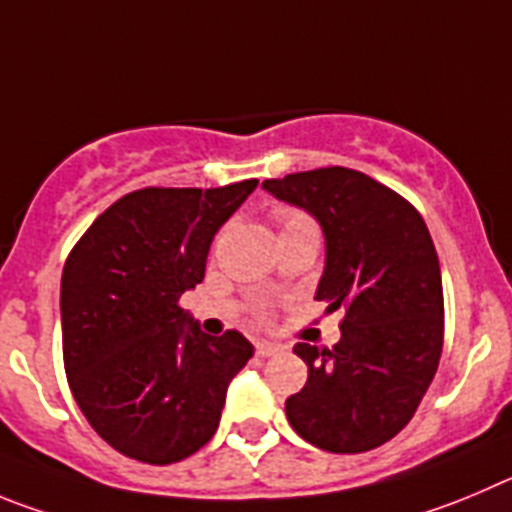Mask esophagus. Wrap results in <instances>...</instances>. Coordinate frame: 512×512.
Returning a JSON list of instances; mask_svg holds the SVG:
<instances>
[{"label":"esophagus","instance_id":"34e87169","mask_svg":"<svg viewBox=\"0 0 512 512\" xmlns=\"http://www.w3.org/2000/svg\"><path fill=\"white\" fill-rule=\"evenodd\" d=\"M283 351V346L280 343H272V341H257L255 343V353L260 358H270V356H278V353Z\"/></svg>","mask_w":512,"mask_h":512}]
</instances>
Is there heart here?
<instances>
[{
	"mask_svg": "<svg viewBox=\"0 0 512 512\" xmlns=\"http://www.w3.org/2000/svg\"><path fill=\"white\" fill-rule=\"evenodd\" d=\"M278 219H280V237H283V234H295V232L318 234V227H315L313 219H310L305 212H300V209H283V212L278 214Z\"/></svg>",
	"mask_w": 512,
	"mask_h": 512,
	"instance_id": "obj_1",
	"label": "heart"
}]
</instances>
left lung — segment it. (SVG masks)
<instances>
[{"instance_id":"8db88e82","label":"left lung","mask_w":512,"mask_h":512,"mask_svg":"<svg viewBox=\"0 0 512 512\" xmlns=\"http://www.w3.org/2000/svg\"><path fill=\"white\" fill-rule=\"evenodd\" d=\"M262 189L321 224L326 267L315 298L328 313L343 310L331 351L295 343L308 381L285 401L290 427L336 455L374 450L407 427L442 356V272L427 224L389 186L343 166Z\"/></svg>"}]
</instances>
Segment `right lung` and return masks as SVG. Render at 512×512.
Returning a JSON list of instances; mask_svg holds the SVG:
<instances>
[{"label":"right lung","mask_w":512,"mask_h":512,"mask_svg":"<svg viewBox=\"0 0 512 512\" xmlns=\"http://www.w3.org/2000/svg\"><path fill=\"white\" fill-rule=\"evenodd\" d=\"M148 186L118 199L62 267L70 391L113 450L171 465L214 437L227 386L255 353L242 333L207 336L179 305L204 280L209 245L255 191Z\"/></svg>","instance_id":"obj_1"}]
</instances>
